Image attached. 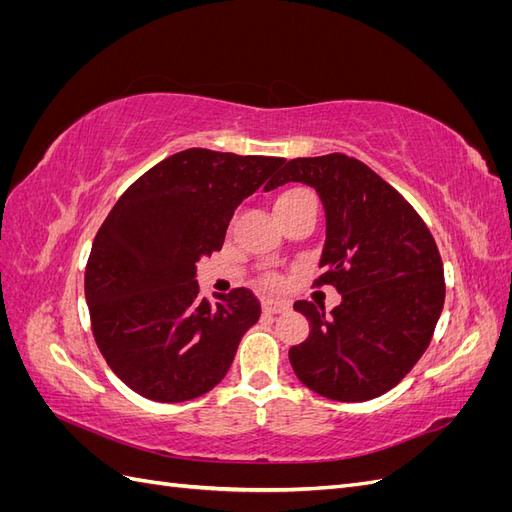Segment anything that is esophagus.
<instances>
[{
	"label": "esophagus",
	"instance_id": "34e87169",
	"mask_svg": "<svg viewBox=\"0 0 512 512\" xmlns=\"http://www.w3.org/2000/svg\"><path fill=\"white\" fill-rule=\"evenodd\" d=\"M288 309L290 305L286 301H273V299L262 301V312L265 314H286Z\"/></svg>",
	"mask_w": 512,
	"mask_h": 512
}]
</instances>
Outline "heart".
I'll use <instances>...</instances> for the list:
<instances>
[{
  "mask_svg": "<svg viewBox=\"0 0 512 512\" xmlns=\"http://www.w3.org/2000/svg\"><path fill=\"white\" fill-rule=\"evenodd\" d=\"M299 200H316V196L309 192L307 188H290L284 190L280 196L275 198V211H280L282 207H288L292 203H299ZM265 286L267 288H282V277L280 275H273L269 273L265 277Z\"/></svg>",
  "mask_w": 512,
  "mask_h": 512,
  "instance_id": "heart-1",
  "label": "heart"
}]
</instances>
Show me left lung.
Returning a JSON list of instances; mask_svg holds the SVG:
<instances>
[{
    "label": "left lung",
    "mask_w": 512,
    "mask_h": 512,
    "mask_svg": "<svg viewBox=\"0 0 512 512\" xmlns=\"http://www.w3.org/2000/svg\"><path fill=\"white\" fill-rule=\"evenodd\" d=\"M312 185L327 211V243L314 286L342 294L331 314L297 301L309 337L288 356L297 378L335 401H367L404 380L431 344L444 307V267L421 215L346 153L294 158L265 190Z\"/></svg>",
    "instance_id": "obj_1"
}]
</instances>
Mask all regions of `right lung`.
Here are the masks:
<instances>
[{
  "instance_id": "1",
  "label": "right lung",
  "mask_w": 512,
  "mask_h": 512,
  "mask_svg": "<svg viewBox=\"0 0 512 512\" xmlns=\"http://www.w3.org/2000/svg\"><path fill=\"white\" fill-rule=\"evenodd\" d=\"M286 160L185 149L138 177L106 215L85 269L96 344L121 382L179 404L228 374L260 318L252 290L200 297V256L220 252L241 200Z\"/></svg>"
}]
</instances>
